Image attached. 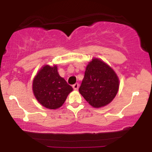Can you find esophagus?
<instances>
[{
    "mask_svg": "<svg viewBox=\"0 0 152 152\" xmlns=\"http://www.w3.org/2000/svg\"><path fill=\"white\" fill-rule=\"evenodd\" d=\"M78 87H79V85H78V83H75V84L73 85V88H74V90H78Z\"/></svg>",
    "mask_w": 152,
    "mask_h": 152,
    "instance_id": "obj_1",
    "label": "esophagus"
}]
</instances>
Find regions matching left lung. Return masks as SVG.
<instances>
[{
    "label": "left lung",
    "instance_id": "8db88e82",
    "mask_svg": "<svg viewBox=\"0 0 152 152\" xmlns=\"http://www.w3.org/2000/svg\"><path fill=\"white\" fill-rule=\"evenodd\" d=\"M119 88V79L111 66L101 59L92 58L86 68L79 93L94 108L110 104Z\"/></svg>",
    "mask_w": 152,
    "mask_h": 152
}]
</instances>
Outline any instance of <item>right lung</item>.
Returning <instances> with one entry per match:
<instances>
[{
    "mask_svg": "<svg viewBox=\"0 0 152 152\" xmlns=\"http://www.w3.org/2000/svg\"><path fill=\"white\" fill-rule=\"evenodd\" d=\"M33 92L37 101L49 109H57L65 102L73 88L58 74L56 65H44L33 80Z\"/></svg>",
    "mask_w": 152,
    "mask_h": 152,
    "instance_id": "right-lung-1",
    "label": "right lung"
}]
</instances>
